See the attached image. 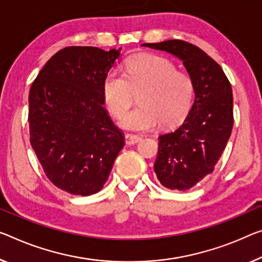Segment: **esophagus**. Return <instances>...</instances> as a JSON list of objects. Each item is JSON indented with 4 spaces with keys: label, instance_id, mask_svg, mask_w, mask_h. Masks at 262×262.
Listing matches in <instances>:
<instances>
[{
    "label": "esophagus",
    "instance_id": "esophagus-1",
    "mask_svg": "<svg viewBox=\"0 0 262 262\" xmlns=\"http://www.w3.org/2000/svg\"><path fill=\"white\" fill-rule=\"evenodd\" d=\"M142 140V137L137 136V135H131V134H126L125 135V143L127 145H134L139 143Z\"/></svg>",
    "mask_w": 262,
    "mask_h": 262
}]
</instances>
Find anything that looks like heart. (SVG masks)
<instances>
[{"instance_id": "heart-1", "label": "heart", "mask_w": 262, "mask_h": 262, "mask_svg": "<svg viewBox=\"0 0 262 262\" xmlns=\"http://www.w3.org/2000/svg\"><path fill=\"white\" fill-rule=\"evenodd\" d=\"M139 91L140 105L120 122L128 130H150L159 122L163 126L180 122L194 102L195 84L168 58L147 54L128 58L124 74L112 70L104 78V103L116 118L126 114L134 102V92Z\"/></svg>"}]
</instances>
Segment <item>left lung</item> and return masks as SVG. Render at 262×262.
<instances>
[{"label":"left lung","mask_w":262,"mask_h":262,"mask_svg":"<svg viewBox=\"0 0 262 262\" xmlns=\"http://www.w3.org/2000/svg\"><path fill=\"white\" fill-rule=\"evenodd\" d=\"M144 47L177 56L194 80V103L177 130L159 136L157 178L170 190H190L214 171L233 127L231 83L221 67L193 44L170 39Z\"/></svg>","instance_id":"left-lung-1"}]
</instances>
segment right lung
Returning <instances> with one entry per match:
<instances>
[{"label":"right lung","instance_id":"1","mask_svg":"<svg viewBox=\"0 0 262 262\" xmlns=\"http://www.w3.org/2000/svg\"><path fill=\"white\" fill-rule=\"evenodd\" d=\"M119 50L64 48L30 88L31 147L50 182L71 194L102 190L124 146L122 131L103 106L104 78Z\"/></svg>","mask_w":262,"mask_h":262}]
</instances>
